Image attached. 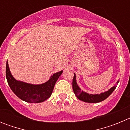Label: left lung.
<instances>
[{
    "instance_id": "left-lung-1",
    "label": "left lung",
    "mask_w": 130,
    "mask_h": 130,
    "mask_svg": "<svg viewBox=\"0 0 130 130\" xmlns=\"http://www.w3.org/2000/svg\"><path fill=\"white\" fill-rule=\"evenodd\" d=\"M119 82V81H118L117 83H118ZM116 87H117V85H115L104 92L92 94H88V93L86 92L83 90H81L80 87L78 86L77 83L75 73H74L73 82H72V88H73L74 94L77 96V98L79 100L87 102V103H98V102L104 101V100L106 99L107 98L109 97L111 94V93L114 91Z\"/></svg>"
}]
</instances>
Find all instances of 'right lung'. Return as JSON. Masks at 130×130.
Instances as JSON below:
<instances>
[{
	"label": "right lung",
	"mask_w": 130,
	"mask_h": 130,
	"mask_svg": "<svg viewBox=\"0 0 130 130\" xmlns=\"http://www.w3.org/2000/svg\"><path fill=\"white\" fill-rule=\"evenodd\" d=\"M62 72L61 70L53 73L43 83L34 85L16 80L11 75L8 61L6 66V77L10 88L21 100L28 103H41L47 100L51 96L55 83Z\"/></svg>",
	"instance_id": "obj_1"
}]
</instances>
